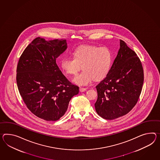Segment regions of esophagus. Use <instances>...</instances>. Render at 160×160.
Here are the masks:
<instances>
[{"label": "esophagus", "instance_id": "esophagus-1", "mask_svg": "<svg viewBox=\"0 0 160 160\" xmlns=\"http://www.w3.org/2000/svg\"><path fill=\"white\" fill-rule=\"evenodd\" d=\"M79 90H80V92H84V91H85L87 90V88H83V87H80Z\"/></svg>", "mask_w": 160, "mask_h": 160}]
</instances>
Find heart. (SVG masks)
I'll return each mask as SVG.
<instances>
[{"label": "heart", "instance_id": "b5f03b06", "mask_svg": "<svg viewBox=\"0 0 160 160\" xmlns=\"http://www.w3.org/2000/svg\"><path fill=\"white\" fill-rule=\"evenodd\" d=\"M73 58L64 57L61 62L63 70L67 74L75 76L82 68L84 70L73 80L80 86L89 84L95 80L99 81L105 78L112 65L113 57L107 47L82 45L72 52Z\"/></svg>", "mask_w": 160, "mask_h": 160}]
</instances>
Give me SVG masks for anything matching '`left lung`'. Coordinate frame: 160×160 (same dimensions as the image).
I'll use <instances>...</instances> for the list:
<instances>
[{
    "label": "left lung",
    "mask_w": 160,
    "mask_h": 160,
    "mask_svg": "<svg viewBox=\"0 0 160 160\" xmlns=\"http://www.w3.org/2000/svg\"><path fill=\"white\" fill-rule=\"evenodd\" d=\"M143 80L140 59L120 40V48L109 73L96 86L98 114L106 120H114L128 113L138 101Z\"/></svg>",
    "instance_id": "8db88e82"
}]
</instances>
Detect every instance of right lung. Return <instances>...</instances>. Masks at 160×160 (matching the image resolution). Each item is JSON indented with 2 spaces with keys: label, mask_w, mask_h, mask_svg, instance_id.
<instances>
[{
  "label": "right lung",
  "mask_w": 160,
  "mask_h": 160,
  "mask_svg": "<svg viewBox=\"0 0 160 160\" xmlns=\"http://www.w3.org/2000/svg\"><path fill=\"white\" fill-rule=\"evenodd\" d=\"M67 48L65 39L36 38L24 50L17 67V84L28 109L46 121L65 114L79 87L62 74L56 58Z\"/></svg>",
  "instance_id": "add662e5"
}]
</instances>
